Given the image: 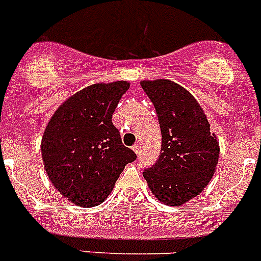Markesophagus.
<instances>
[{"label":"esophagus","mask_w":261,"mask_h":261,"mask_svg":"<svg viewBox=\"0 0 261 261\" xmlns=\"http://www.w3.org/2000/svg\"><path fill=\"white\" fill-rule=\"evenodd\" d=\"M133 149V151L136 152V154H140V151H141V146H140V143H136L135 146L132 147Z\"/></svg>","instance_id":"obj_1"}]
</instances>
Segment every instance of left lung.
I'll use <instances>...</instances> for the list:
<instances>
[{"instance_id":"1","label":"left lung","mask_w":261,"mask_h":261,"mask_svg":"<svg viewBox=\"0 0 261 261\" xmlns=\"http://www.w3.org/2000/svg\"><path fill=\"white\" fill-rule=\"evenodd\" d=\"M162 132V151L143 177L159 202L182 205L208 185L220 146L204 111L190 92L167 79L142 80Z\"/></svg>"}]
</instances>
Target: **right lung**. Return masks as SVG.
<instances>
[{
    "mask_svg": "<svg viewBox=\"0 0 261 261\" xmlns=\"http://www.w3.org/2000/svg\"><path fill=\"white\" fill-rule=\"evenodd\" d=\"M128 81L97 83L67 98L53 114L41 141L46 174L79 207L101 204L136 154L121 142L112 114Z\"/></svg>",
    "mask_w": 261,
    "mask_h": 261,
    "instance_id": "add662e5",
    "label": "right lung"
}]
</instances>
